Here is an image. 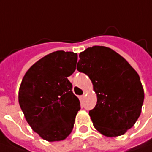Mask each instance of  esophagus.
Instances as JSON below:
<instances>
[{
	"label": "esophagus",
	"mask_w": 152,
	"mask_h": 152,
	"mask_svg": "<svg viewBox=\"0 0 152 152\" xmlns=\"http://www.w3.org/2000/svg\"><path fill=\"white\" fill-rule=\"evenodd\" d=\"M84 98H85V95H84V94L80 96V99H81V100H83V99H84Z\"/></svg>",
	"instance_id": "1"
}]
</instances>
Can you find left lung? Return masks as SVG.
Returning <instances> with one entry per match:
<instances>
[{"instance_id":"obj_1","label":"left lung","mask_w":152,"mask_h":152,"mask_svg":"<svg viewBox=\"0 0 152 152\" xmlns=\"http://www.w3.org/2000/svg\"><path fill=\"white\" fill-rule=\"evenodd\" d=\"M79 58L76 69L90 78L97 94L95 107L89 110L94 128L106 137L124 134L141 113L145 94L138 73L106 47L88 48Z\"/></svg>"}]
</instances>
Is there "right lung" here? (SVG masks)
I'll return each mask as SVG.
<instances>
[{"mask_svg": "<svg viewBox=\"0 0 152 152\" xmlns=\"http://www.w3.org/2000/svg\"><path fill=\"white\" fill-rule=\"evenodd\" d=\"M77 54L56 51L27 70L18 92V103L33 131L47 141H59L71 133L81 109L68 76L75 71Z\"/></svg>", "mask_w": 152, "mask_h": 152, "instance_id": "right-lung-1", "label": "right lung"}]
</instances>
